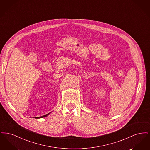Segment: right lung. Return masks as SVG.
Returning <instances> with one entry per match:
<instances>
[{"instance_id":"obj_1","label":"right lung","mask_w":150,"mask_h":150,"mask_svg":"<svg viewBox=\"0 0 150 150\" xmlns=\"http://www.w3.org/2000/svg\"><path fill=\"white\" fill-rule=\"evenodd\" d=\"M50 113H49V114H48L45 115H44V116H40V117H35L36 119H39V118H43V117H46V116H47L48 115L50 114Z\"/></svg>"}]
</instances>
